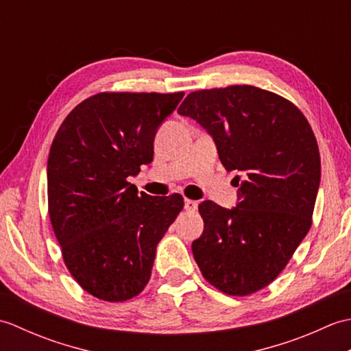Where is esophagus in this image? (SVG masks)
<instances>
[{
	"label": "esophagus",
	"mask_w": 351,
	"mask_h": 351,
	"mask_svg": "<svg viewBox=\"0 0 351 351\" xmlns=\"http://www.w3.org/2000/svg\"><path fill=\"white\" fill-rule=\"evenodd\" d=\"M184 208H185V210H187L189 213H195V211L197 210V202H196V200H191V199H185Z\"/></svg>",
	"instance_id": "esophagus-1"
}]
</instances>
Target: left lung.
I'll use <instances>...</instances> for the list:
<instances>
[{"instance_id":"left-lung-1","label":"left lung","mask_w":351,"mask_h":351,"mask_svg":"<svg viewBox=\"0 0 351 351\" xmlns=\"http://www.w3.org/2000/svg\"><path fill=\"white\" fill-rule=\"evenodd\" d=\"M178 113L205 128L225 169L243 178L232 210L199 205L204 234L191 244L193 256L221 293H256L311 229L322 176L317 138L293 102L255 86L193 92Z\"/></svg>"}]
</instances>
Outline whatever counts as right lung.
I'll list each match as a JSON object with an SVG mask.
<instances>
[{
    "instance_id": "1",
    "label": "right lung",
    "mask_w": 351,
    "mask_h": 351,
    "mask_svg": "<svg viewBox=\"0 0 351 351\" xmlns=\"http://www.w3.org/2000/svg\"><path fill=\"white\" fill-rule=\"evenodd\" d=\"M184 92H104L66 116L48 156V211L68 270L88 294L125 302L152 273L156 245L184 208L181 195L128 182L154 158L158 126Z\"/></svg>"
}]
</instances>
